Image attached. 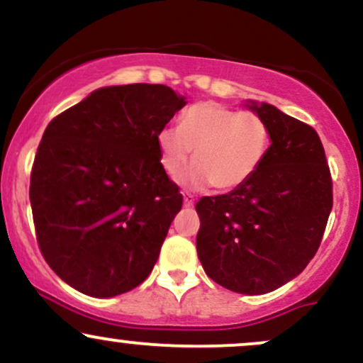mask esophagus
<instances>
[{
	"instance_id": "34e87169",
	"label": "esophagus",
	"mask_w": 363,
	"mask_h": 363,
	"mask_svg": "<svg viewBox=\"0 0 363 363\" xmlns=\"http://www.w3.org/2000/svg\"><path fill=\"white\" fill-rule=\"evenodd\" d=\"M184 206L186 208L194 206V196L193 194H184Z\"/></svg>"
}]
</instances>
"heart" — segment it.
<instances>
[{
    "mask_svg": "<svg viewBox=\"0 0 363 363\" xmlns=\"http://www.w3.org/2000/svg\"><path fill=\"white\" fill-rule=\"evenodd\" d=\"M160 165L169 176L189 160L177 182L184 189L220 191L240 187L261 169L272 147V131L261 116L240 112L216 102H199L186 109L179 126H164L157 133Z\"/></svg>",
    "mask_w": 363,
    "mask_h": 363,
    "instance_id": "1",
    "label": "heart"
}]
</instances>
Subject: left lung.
<instances>
[{
  "label": "left lung",
  "mask_w": 363,
  "mask_h": 363,
  "mask_svg": "<svg viewBox=\"0 0 363 363\" xmlns=\"http://www.w3.org/2000/svg\"><path fill=\"white\" fill-rule=\"evenodd\" d=\"M272 131L261 169L230 193L196 203V251L225 289L262 295L303 272L333 208L331 174L318 133L266 102L245 101Z\"/></svg>",
  "instance_id": "1"
}]
</instances>
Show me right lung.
<instances>
[{
    "label": "right lung",
    "mask_w": 363,
    "mask_h": 363,
    "mask_svg": "<svg viewBox=\"0 0 363 363\" xmlns=\"http://www.w3.org/2000/svg\"><path fill=\"white\" fill-rule=\"evenodd\" d=\"M184 106L165 85L102 86L45 128L32 215L44 259L74 290L109 298L152 273L182 206L155 138Z\"/></svg>",
    "instance_id": "1"
}]
</instances>
